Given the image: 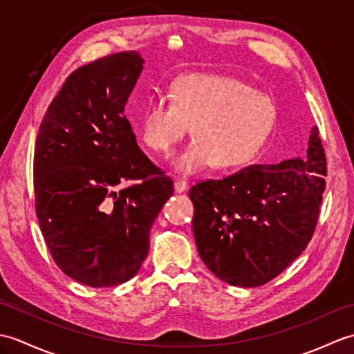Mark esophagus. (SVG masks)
Here are the masks:
<instances>
[{
	"label": "esophagus",
	"instance_id": "esophagus-1",
	"mask_svg": "<svg viewBox=\"0 0 354 354\" xmlns=\"http://www.w3.org/2000/svg\"><path fill=\"white\" fill-rule=\"evenodd\" d=\"M173 187H175L176 193H184V192L189 190V184L183 181V179H176L175 184H173Z\"/></svg>",
	"mask_w": 354,
	"mask_h": 354
}]
</instances>
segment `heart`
Listing matches in <instances>:
<instances>
[{"label": "heart", "mask_w": 354, "mask_h": 354, "mask_svg": "<svg viewBox=\"0 0 354 354\" xmlns=\"http://www.w3.org/2000/svg\"><path fill=\"white\" fill-rule=\"evenodd\" d=\"M274 102L237 79L190 74L170 97H156L142 111L140 137L156 153H170L193 126L194 140L173 160L190 176L212 165L231 169L252 160L272 132Z\"/></svg>", "instance_id": "obj_1"}]
</instances>
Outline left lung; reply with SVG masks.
Returning <instances> with one entry per match:
<instances>
[{"label": "left lung", "instance_id": "obj_1", "mask_svg": "<svg viewBox=\"0 0 354 354\" xmlns=\"http://www.w3.org/2000/svg\"><path fill=\"white\" fill-rule=\"evenodd\" d=\"M327 175L313 126L304 158L250 165L193 185V234L204 265L222 281L257 288L301 255L317 227Z\"/></svg>", "mask_w": 354, "mask_h": 354}]
</instances>
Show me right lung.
Here are the masks:
<instances>
[{"label":"right lung","instance_id":"obj_1","mask_svg":"<svg viewBox=\"0 0 354 354\" xmlns=\"http://www.w3.org/2000/svg\"><path fill=\"white\" fill-rule=\"evenodd\" d=\"M137 51L80 66L53 99L36 138V216L62 272L91 288L137 275L171 179L141 152L124 108L142 73ZM138 180L127 189L116 187Z\"/></svg>","mask_w":354,"mask_h":354}]
</instances>
